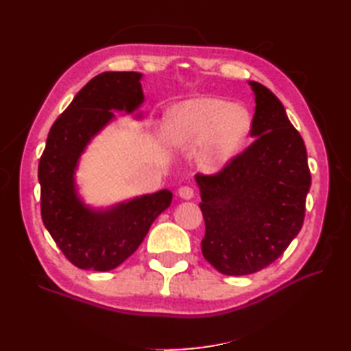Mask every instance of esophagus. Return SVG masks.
<instances>
[{"instance_id":"esophagus-1","label":"esophagus","mask_w":351,"mask_h":351,"mask_svg":"<svg viewBox=\"0 0 351 351\" xmlns=\"http://www.w3.org/2000/svg\"><path fill=\"white\" fill-rule=\"evenodd\" d=\"M178 195L185 200H190L193 196H195V190L189 187V185H182V187H180V190H178Z\"/></svg>"}]
</instances>
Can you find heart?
I'll return each instance as SVG.
<instances>
[{"mask_svg":"<svg viewBox=\"0 0 351 351\" xmlns=\"http://www.w3.org/2000/svg\"><path fill=\"white\" fill-rule=\"evenodd\" d=\"M252 128L249 111L217 98H193L176 104L164 116L170 146H199L197 164L215 171L240 152Z\"/></svg>","mask_w":351,"mask_h":351,"instance_id":"heart-1","label":"heart"}]
</instances>
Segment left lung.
<instances>
[{
	"label": "left lung",
	"instance_id": "1",
	"mask_svg": "<svg viewBox=\"0 0 351 351\" xmlns=\"http://www.w3.org/2000/svg\"><path fill=\"white\" fill-rule=\"evenodd\" d=\"M255 116L244 152L219 173L196 175L205 220L204 258L217 271L244 276L278 259L300 232L311 189L303 138L276 95L256 81Z\"/></svg>",
	"mask_w": 351,
	"mask_h": 351
}]
</instances>
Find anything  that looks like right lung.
Here are the masks:
<instances>
[{"label": "right lung", "instance_id": "right-lung-1", "mask_svg": "<svg viewBox=\"0 0 351 351\" xmlns=\"http://www.w3.org/2000/svg\"><path fill=\"white\" fill-rule=\"evenodd\" d=\"M138 72H104L92 78L51 126L39 161L40 213L45 228L71 263L83 270L108 271L130 258L173 195L161 190L106 210L80 199L75 170L80 156L113 110L132 113L145 101Z\"/></svg>", "mask_w": 351, "mask_h": 351}]
</instances>
